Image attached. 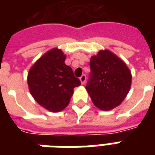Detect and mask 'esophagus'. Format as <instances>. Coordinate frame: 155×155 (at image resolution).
<instances>
[{"mask_svg":"<svg viewBox=\"0 0 155 155\" xmlns=\"http://www.w3.org/2000/svg\"><path fill=\"white\" fill-rule=\"evenodd\" d=\"M80 81H81V84H84L85 83V81H86V75L85 74H82L80 78Z\"/></svg>","mask_w":155,"mask_h":155,"instance_id":"34e87169","label":"esophagus"}]
</instances>
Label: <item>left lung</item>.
<instances>
[{
	"label": "left lung",
	"mask_w": 155,
	"mask_h": 155,
	"mask_svg": "<svg viewBox=\"0 0 155 155\" xmlns=\"http://www.w3.org/2000/svg\"><path fill=\"white\" fill-rule=\"evenodd\" d=\"M90 66L91 72L85 88L94 105L104 111L120 105L131 86L132 75L126 64L104 50L91 58Z\"/></svg>",
	"instance_id": "left-lung-1"
}]
</instances>
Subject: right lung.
Listing matches in <instances>:
<instances>
[{
  "mask_svg": "<svg viewBox=\"0 0 155 155\" xmlns=\"http://www.w3.org/2000/svg\"><path fill=\"white\" fill-rule=\"evenodd\" d=\"M64 61L63 51L54 48L32 65L27 76L29 91L35 101L51 112L63 110L70 103L74 88L81 84Z\"/></svg>",
  "mask_w": 155,
  "mask_h": 155,
  "instance_id": "1",
  "label": "right lung"
}]
</instances>
